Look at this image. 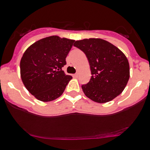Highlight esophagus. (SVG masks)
<instances>
[{"label": "esophagus", "mask_w": 150, "mask_h": 150, "mask_svg": "<svg viewBox=\"0 0 150 150\" xmlns=\"http://www.w3.org/2000/svg\"><path fill=\"white\" fill-rule=\"evenodd\" d=\"M78 75H79V74H78V73H75V74H74L73 76L75 77V78H78Z\"/></svg>", "instance_id": "1"}]
</instances>
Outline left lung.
Here are the masks:
<instances>
[{
  "mask_svg": "<svg viewBox=\"0 0 150 150\" xmlns=\"http://www.w3.org/2000/svg\"><path fill=\"white\" fill-rule=\"evenodd\" d=\"M74 46L85 53L91 69L90 81L81 86L85 95L100 103L120 95L130 78L128 60L124 53L101 39L78 40Z\"/></svg>",
  "mask_w": 150,
  "mask_h": 150,
  "instance_id": "8db88e82",
  "label": "left lung"
}]
</instances>
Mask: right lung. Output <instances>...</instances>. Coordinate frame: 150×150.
<instances>
[{"instance_id": "1", "label": "right lung", "mask_w": 150, "mask_h": 150, "mask_svg": "<svg viewBox=\"0 0 150 150\" xmlns=\"http://www.w3.org/2000/svg\"><path fill=\"white\" fill-rule=\"evenodd\" d=\"M75 40L52 36L30 45L20 61L22 81L29 92L43 102L52 101L63 94L72 78L62 67Z\"/></svg>"}]
</instances>
